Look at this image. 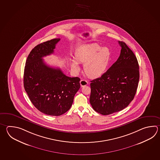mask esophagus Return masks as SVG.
I'll return each mask as SVG.
<instances>
[{"label":"esophagus","instance_id":"1","mask_svg":"<svg viewBox=\"0 0 160 160\" xmlns=\"http://www.w3.org/2000/svg\"><path fill=\"white\" fill-rule=\"evenodd\" d=\"M80 84L81 87H84V86H85V85H88V82L87 80H82L80 82Z\"/></svg>","mask_w":160,"mask_h":160}]
</instances>
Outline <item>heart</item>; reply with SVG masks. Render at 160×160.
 <instances>
[{
	"mask_svg": "<svg viewBox=\"0 0 160 160\" xmlns=\"http://www.w3.org/2000/svg\"><path fill=\"white\" fill-rule=\"evenodd\" d=\"M75 61L71 62L72 68L80 71L78 63L84 64L85 75L91 78L101 76L106 71L111 59V51L107 47H101L97 44L82 46L76 49Z\"/></svg>",
	"mask_w": 160,
	"mask_h": 160,
	"instance_id": "obj_1",
	"label": "heart"
}]
</instances>
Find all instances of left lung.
<instances>
[{
  "label": "left lung",
  "instance_id": "left-lung-1",
  "mask_svg": "<svg viewBox=\"0 0 160 160\" xmlns=\"http://www.w3.org/2000/svg\"><path fill=\"white\" fill-rule=\"evenodd\" d=\"M118 60L100 78L92 80L90 103L96 112L108 115L126 108L133 100L139 82V65L123 42Z\"/></svg>",
  "mask_w": 160,
  "mask_h": 160
}]
</instances>
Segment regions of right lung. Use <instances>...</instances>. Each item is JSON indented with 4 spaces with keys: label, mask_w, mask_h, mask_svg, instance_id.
<instances>
[{
    "label": "right lung",
    "mask_w": 160,
    "mask_h": 160,
    "mask_svg": "<svg viewBox=\"0 0 160 160\" xmlns=\"http://www.w3.org/2000/svg\"><path fill=\"white\" fill-rule=\"evenodd\" d=\"M60 39L37 45L27 59L24 71V87L33 105L44 114L60 116L72 106L80 88L78 77L70 78L60 68L47 65L42 58L54 52Z\"/></svg>",
    "instance_id": "add662e5"
}]
</instances>
